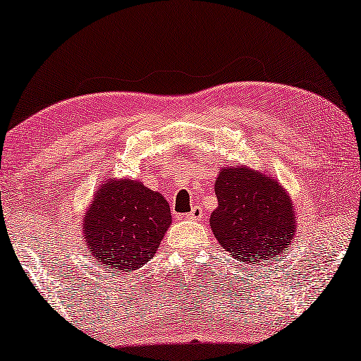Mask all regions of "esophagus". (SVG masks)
Segmentation results:
<instances>
[{
  "mask_svg": "<svg viewBox=\"0 0 361 361\" xmlns=\"http://www.w3.org/2000/svg\"><path fill=\"white\" fill-rule=\"evenodd\" d=\"M201 217H202V211H201V207H199V206H195L191 209V212L186 214L188 220H199Z\"/></svg>",
  "mask_w": 361,
  "mask_h": 361,
  "instance_id": "esophagus-1",
  "label": "esophagus"
}]
</instances>
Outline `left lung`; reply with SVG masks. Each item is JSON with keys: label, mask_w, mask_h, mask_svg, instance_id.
<instances>
[{"label": "left lung", "mask_w": 361, "mask_h": 361, "mask_svg": "<svg viewBox=\"0 0 361 361\" xmlns=\"http://www.w3.org/2000/svg\"><path fill=\"white\" fill-rule=\"evenodd\" d=\"M214 186L211 230L220 246L243 264L282 256L297 230V209L282 183L238 165L220 166Z\"/></svg>", "instance_id": "8db88e82"}]
</instances>
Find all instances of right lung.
I'll return each instance as SVG.
<instances>
[{
  "instance_id": "obj_1",
  "label": "right lung",
  "mask_w": 361,
  "mask_h": 361,
  "mask_svg": "<svg viewBox=\"0 0 361 361\" xmlns=\"http://www.w3.org/2000/svg\"><path fill=\"white\" fill-rule=\"evenodd\" d=\"M171 224L170 206L142 181L106 178L82 219V243L105 271L131 274L152 259Z\"/></svg>"
}]
</instances>
